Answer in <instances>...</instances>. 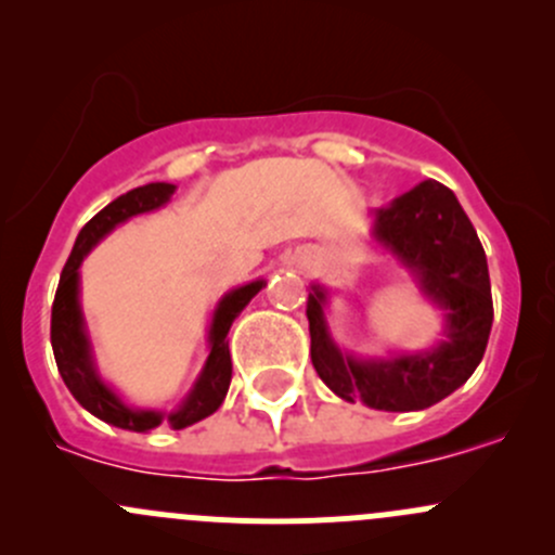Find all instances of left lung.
I'll list each match as a JSON object with an SVG mask.
<instances>
[{
    "label": "left lung",
    "instance_id": "left-lung-1",
    "mask_svg": "<svg viewBox=\"0 0 555 555\" xmlns=\"http://www.w3.org/2000/svg\"><path fill=\"white\" fill-rule=\"evenodd\" d=\"M373 238L443 309V340L418 354L357 360L330 338L327 289L313 284L306 304L311 362L340 400H362L376 411H424L456 391L483 360L494 322L486 251L456 195L435 179H424L373 211Z\"/></svg>",
    "mask_w": 555,
    "mask_h": 555
}]
</instances>
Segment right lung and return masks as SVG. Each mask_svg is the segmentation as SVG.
I'll use <instances>...</instances> for the list:
<instances>
[{"label": "right lung", "mask_w": 555, "mask_h": 555, "mask_svg": "<svg viewBox=\"0 0 555 555\" xmlns=\"http://www.w3.org/2000/svg\"><path fill=\"white\" fill-rule=\"evenodd\" d=\"M173 184L169 182H150L142 188L128 190L126 195L106 204L96 217L86 222V228L77 236L75 249H72L69 260H66L64 271H61L59 289H55L53 313H50V344H53L55 365H59L61 378H64L66 389L72 391L77 402L93 413L102 422L112 427L131 429V433H147V429L169 424L171 429H184L190 424L201 422V418L211 416L217 408L222 405L231 386L233 362L231 349H228V330H231L233 319L244 311V306L255 298L262 289L260 282H249L244 287L231 289L225 298L217 306L215 317H211L209 327V360H206L204 371H201L198 382H195L190 395L184 397L182 405L171 413L160 411H139V408L126 405L115 391L109 389L99 376L96 365H93L91 340H88L86 322H82L80 311V262L86 260L88 251L93 249L109 231H115L120 222L131 220V217L144 215V211L160 209L169 204L173 195Z\"/></svg>", "instance_id": "right-lung-1"}]
</instances>
